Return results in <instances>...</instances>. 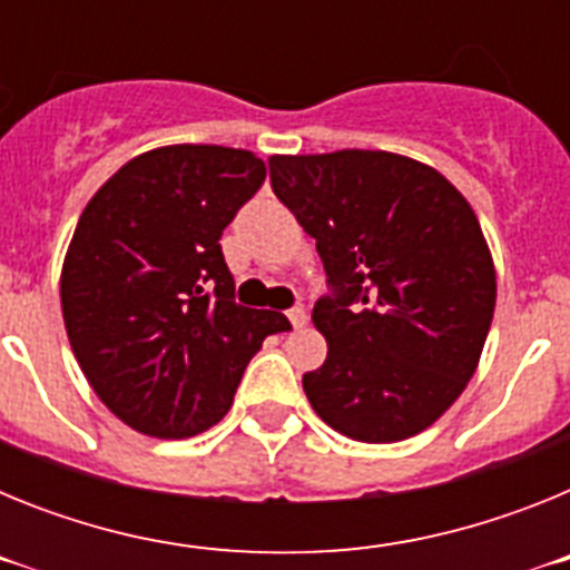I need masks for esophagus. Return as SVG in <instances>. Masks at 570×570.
Returning a JSON list of instances; mask_svg holds the SVG:
<instances>
[{
	"label": "esophagus",
	"mask_w": 570,
	"mask_h": 570,
	"mask_svg": "<svg viewBox=\"0 0 570 570\" xmlns=\"http://www.w3.org/2000/svg\"><path fill=\"white\" fill-rule=\"evenodd\" d=\"M288 320L294 328H302V325L308 322V314H305V308H302V305H294V308L288 311Z\"/></svg>",
	"instance_id": "esophagus-1"
}]
</instances>
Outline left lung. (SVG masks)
Returning <instances> with one entry per match:
<instances>
[{
	"label": "left lung",
	"mask_w": 570,
	"mask_h": 570,
	"mask_svg": "<svg viewBox=\"0 0 570 570\" xmlns=\"http://www.w3.org/2000/svg\"><path fill=\"white\" fill-rule=\"evenodd\" d=\"M279 203L316 239L328 356L302 376L334 431L396 442L465 391L493 320L497 276L476 214L434 168L387 150L271 156Z\"/></svg>",
	"instance_id": "1"
}]
</instances>
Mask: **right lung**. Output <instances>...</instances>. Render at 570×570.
I'll use <instances>...</instances> for the list:
<instances>
[{"label": "right lung", "instance_id": "add662e5", "mask_svg": "<svg viewBox=\"0 0 570 570\" xmlns=\"http://www.w3.org/2000/svg\"><path fill=\"white\" fill-rule=\"evenodd\" d=\"M265 174L250 150L170 145L122 165L79 216L65 328L90 387L139 434L185 440L216 425L262 340L291 328L236 302L219 245Z\"/></svg>", "mask_w": 570, "mask_h": 570}]
</instances>
